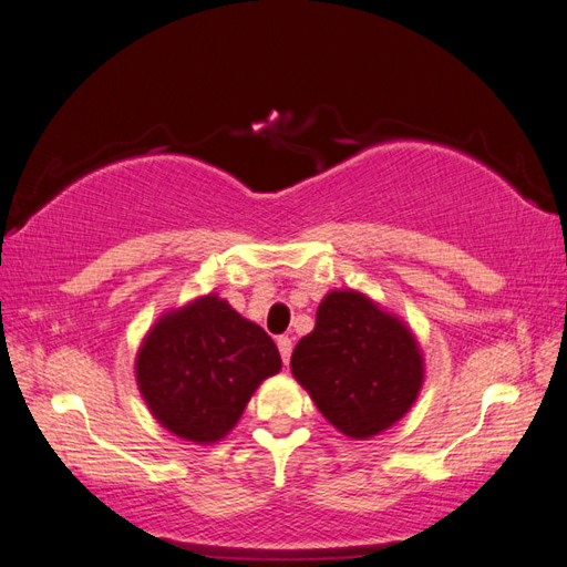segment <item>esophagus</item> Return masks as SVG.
Returning a JSON list of instances; mask_svg holds the SVG:
<instances>
[{"instance_id": "esophagus-1", "label": "esophagus", "mask_w": 567, "mask_h": 567, "mask_svg": "<svg viewBox=\"0 0 567 567\" xmlns=\"http://www.w3.org/2000/svg\"><path fill=\"white\" fill-rule=\"evenodd\" d=\"M277 346H279L284 364H288V362H290V352H293V340H290L288 336H281V338L277 340Z\"/></svg>"}]
</instances>
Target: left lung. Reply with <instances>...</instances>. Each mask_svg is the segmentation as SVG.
Segmentation results:
<instances>
[{
    "label": "left lung",
    "instance_id": "obj_1",
    "mask_svg": "<svg viewBox=\"0 0 567 567\" xmlns=\"http://www.w3.org/2000/svg\"><path fill=\"white\" fill-rule=\"evenodd\" d=\"M290 371L326 421L352 440H369L414 406L425 359L398 315L340 288L319 302L315 331L300 338Z\"/></svg>",
    "mask_w": 567,
    "mask_h": 567
}]
</instances>
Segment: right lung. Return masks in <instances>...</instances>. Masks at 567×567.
Instances as JSON below:
<instances>
[{"instance_id":"add662e5","label":"right lung","mask_w":567,"mask_h":567,"mask_svg":"<svg viewBox=\"0 0 567 567\" xmlns=\"http://www.w3.org/2000/svg\"><path fill=\"white\" fill-rule=\"evenodd\" d=\"M279 371L274 340L217 293L165 312L134 362L153 419L194 444L227 437L252 392Z\"/></svg>"}]
</instances>
